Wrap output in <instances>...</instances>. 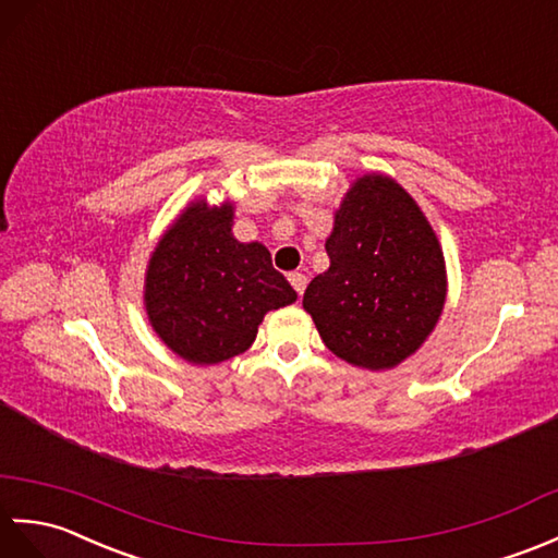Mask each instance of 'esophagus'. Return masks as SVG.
I'll use <instances>...</instances> for the list:
<instances>
[{
  "label": "esophagus",
  "mask_w": 558,
  "mask_h": 558,
  "mask_svg": "<svg viewBox=\"0 0 558 558\" xmlns=\"http://www.w3.org/2000/svg\"><path fill=\"white\" fill-rule=\"evenodd\" d=\"M289 281H291V287L295 289V293L303 295V291H305V287H307V277L301 275V271H291Z\"/></svg>",
  "instance_id": "34e87169"
}]
</instances>
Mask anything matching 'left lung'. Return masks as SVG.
<instances>
[{"label": "left lung", "mask_w": 558, "mask_h": 558, "mask_svg": "<svg viewBox=\"0 0 558 558\" xmlns=\"http://www.w3.org/2000/svg\"><path fill=\"white\" fill-rule=\"evenodd\" d=\"M329 269L307 283L303 307L327 349L365 369L413 355L447 301V267L427 217L399 183L361 177L333 215Z\"/></svg>", "instance_id": "left-lung-1"}]
</instances>
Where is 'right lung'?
<instances>
[{
  "label": "right lung",
  "instance_id": "right-lung-1",
  "mask_svg": "<svg viewBox=\"0 0 558 558\" xmlns=\"http://www.w3.org/2000/svg\"><path fill=\"white\" fill-rule=\"evenodd\" d=\"M233 205H189L159 239L145 275V311L171 351L217 365L251 349L269 311L295 301L263 243L233 239Z\"/></svg>",
  "mask_w": 558,
  "mask_h": 558
}]
</instances>
